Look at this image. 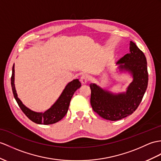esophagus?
I'll return each mask as SVG.
<instances>
[{
	"instance_id": "1",
	"label": "esophagus",
	"mask_w": 161,
	"mask_h": 161,
	"mask_svg": "<svg viewBox=\"0 0 161 161\" xmlns=\"http://www.w3.org/2000/svg\"><path fill=\"white\" fill-rule=\"evenodd\" d=\"M80 82L82 84H86L88 82V77L85 74H83L80 77Z\"/></svg>"
}]
</instances>
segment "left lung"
Wrapping results in <instances>:
<instances>
[{
    "instance_id": "8db88e82",
    "label": "left lung",
    "mask_w": 161,
    "mask_h": 161,
    "mask_svg": "<svg viewBox=\"0 0 161 161\" xmlns=\"http://www.w3.org/2000/svg\"><path fill=\"white\" fill-rule=\"evenodd\" d=\"M120 71H126L133 80L126 92L113 93L90 84V103L93 111L103 118L117 121L126 117L135 111L142 102L148 83L147 60L143 53L134 42H130V53L117 62Z\"/></svg>"
}]
</instances>
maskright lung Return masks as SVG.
I'll use <instances>...</instances> for the list:
<instances>
[{
	"instance_id": "obj_1",
	"label": "right lung",
	"mask_w": 161,
	"mask_h": 161,
	"mask_svg": "<svg viewBox=\"0 0 161 161\" xmlns=\"http://www.w3.org/2000/svg\"><path fill=\"white\" fill-rule=\"evenodd\" d=\"M15 69L14 64L12 68V75L11 78V84L12 87L14 96L16 100L19 108L23 113L26 115L29 119L33 122L38 124H53L60 121L68 113L70 101L74 95V92L80 87L81 83L78 79H74L65 86L64 91L61 96L58 97L57 100L48 110L44 113H38L31 110L27 108L25 104H23L22 101L18 98L16 90L15 88L14 79H15Z\"/></svg>"
}]
</instances>
